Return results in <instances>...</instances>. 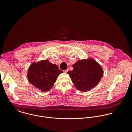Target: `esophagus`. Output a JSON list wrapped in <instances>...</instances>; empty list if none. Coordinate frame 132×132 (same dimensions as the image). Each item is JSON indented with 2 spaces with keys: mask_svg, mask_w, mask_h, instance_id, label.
Masks as SVG:
<instances>
[{
  "mask_svg": "<svg viewBox=\"0 0 132 132\" xmlns=\"http://www.w3.org/2000/svg\"><path fill=\"white\" fill-rule=\"evenodd\" d=\"M68 71H69V69H67L66 70H64V71H63V72H64V73H67Z\"/></svg>",
  "mask_w": 132,
  "mask_h": 132,
  "instance_id": "obj_1",
  "label": "esophagus"
}]
</instances>
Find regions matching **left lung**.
Masks as SVG:
<instances>
[{"label":"left lung","instance_id":"obj_1","mask_svg":"<svg viewBox=\"0 0 132 132\" xmlns=\"http://www.w3.org/2000/svg\"><path fill=\"white\" fill-rule=\"evenodd\" d=\"M72 67L73 70L67 73L76 88L82 92H88L96 86L104 73L102 66L91 57L78 60Z\"/></svg>","mask_w":132,"mask_h":132}]
</instances>
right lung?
Here are the masks:
<instances>
[{
    "instance_id": "obj_1",
    "label": "right lung",
    "mask_w": 132,
    "mask_h": 132,
    "mask_svg": "<svg viewBox=\"0 0 132 132\" xmlns=\"http://www.w3.org/2000/svg\"><path fill=\"white\" fill-rule=\"evenodd\" d=\"M62 71L48 59L32 62L27 70L28 81L42 92L50 90Z\"/></svg>"
}]
</instances>
